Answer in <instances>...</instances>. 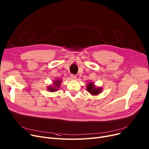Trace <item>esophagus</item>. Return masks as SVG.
Instances as JSON below:
<instances>
[{
    "label": "esophagus",
    "instance_id": "obj_1",
    "mask_svg": "<svg viewBox=\"0 0 149 149\" xmlns=\"http://www.w3.org/2000/svg\"><path fill=\"white\" fill-rule=\"evenodd\" d=\"M70 79L71 80H76V79H77V77H76V75H74V74H71L70 75Z\"/></svg>",
    "mask_w": 149,
    "mask_h": 149
}]
</instances>
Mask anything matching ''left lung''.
Returning a JSON list of instances; mask_svg holds the SVG:
<instances>
[{"label":"left lung","instance_id":"1","mask_svg":"<svg viewBox=\"0 0 149 149\" xmlns=\"http://www.w3.org/2000/svg\"><path fill=\"white\" fill-rule=\"evenodd\" d=\"M86 89L92 95H97L102 92V88L97 87L93 82H89L87 84Z\"/></svg>","mask_w":149,"mask_h":149}]
</instances>
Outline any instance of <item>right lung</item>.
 I'll list each match as a JSON object with an SVG mask.
<instances>
[{"mask_svg": "<svg viewBox=\"0 0 149 149\" xmlns=\"http://www.w3.org/2000/svg\"><path fill=\"white\" fill-rule=\"evenodd\" d=\"M61 82H62L61 80H59V79L55 80L53 81L52 85L47 86V90L49 92H51L57 91L58 89L60 87Z\"/></svg>", "mask_w": 149, "mask_h": 149, "instance_id": "right-lung-1", "label": "right lung"}]
</instances>
